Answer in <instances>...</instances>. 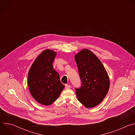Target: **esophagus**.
Listing matches in <instances>:
<instances>
[{"label":"esophagus","instance_id":"esophagus-1","mask_svg":"<svg viewBox=\"0 0 135 135\" xmlns=\"http://www.w3.org/2000/svg\"><path fill=\"white\" fill-rule=\"evenodd\" d=\"M65 88H66V89H69L70 88V85H68V84L66 85H65Z\"/></svg>","mask_w":135,"mask_h":135}]
</instances>
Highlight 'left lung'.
<instances>
[{
    "mask_svg": "<svg viewBox=\"0 0 135 135\" xmlns=\"http://www.w3.org/2000/svg\"><path fill=\"white\" fill-rule=\"evenodd\" d=\"M82 82L76 89L78 100L86 108L99 105L106 97L110 82L103 64L90 50L84 49L75 55Z\"/></svg>",
    "mask_w": 135,
    "mask_h": 135,
    "instance_id": "obj_1",
    "label": "left lung"
}]
</instances>
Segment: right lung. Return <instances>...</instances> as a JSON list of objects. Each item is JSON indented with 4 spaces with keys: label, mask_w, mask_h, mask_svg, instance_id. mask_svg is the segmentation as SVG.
Returning a JSON list of instances; mask_svg holds the SVG:
<instances>
[{
    "label": "right lung",
    "mask_w": 135,
    "mask_h": 135,
    "mask_svg": "<svg viewBox=\"0 0 135 135\" xmlns=\"http://www.w3.org/2000/svg\"><path fill=\"white\" fill-rule=\"evenodd\" d=\"M56 55L52 50H44L37 57L28 73V84L32 97L45 106L51 105L58 98L65 86L53 68Z\"/></svg>",
    "instance_id": "right-lung-1"
}]
</instances>
